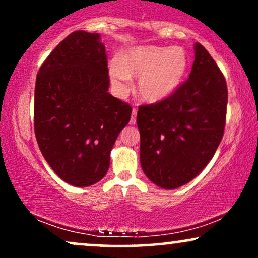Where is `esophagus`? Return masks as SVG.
<instances>
[{
  "mask_svg": "<svg viewBox=\"0 0 258 258\" xmlns=\"http://www.w3.org/2000/svg\"><path fill=\"white\" fill-rule=\"evenodd\" d=\"M136 122H137V109L133 108L132 116H131V120H130V123H131V125H136Z\"/></svg>",
  "mask_w": 258,
  "mask_h": 258,
  "instance_id": "1",
  "label": "esophagus"
}]
</instances>
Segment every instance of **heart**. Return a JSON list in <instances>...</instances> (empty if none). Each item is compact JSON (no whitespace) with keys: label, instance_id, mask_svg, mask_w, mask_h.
I'll return each mask as SVG.
<instances>
[{"label":"heart","instance_id":"obj_1","mask_svg":"<svg viewBox=\"0 0 258 258\" xmlns=\"http://www.w3.org/2000/svg\"><path fill=\"white\" fill-rule=\"evenodd\" d=\"M188 57L182 47L138 46L109 65V76L117 93L128 91L131 78H138L137 93L148 103L172 96L184 79Z\"/></svg>","mask_w":258,"mask_h":258}]
</instances>
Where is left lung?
Listing matches in <instances>:
<instances>
[{
	"mask_svg": "<svg viewBox=\"0 0 258 258\" xmlns=\"http://www.w3.org/2000/svg\"><path fill=\"white\" fill-rule=\"evenodd\" d=\"M190 75L172 96L141 105V165L154 184L164 189L184 185L215 155L226 126V79L205 47L194 44Z\"/></svg>",
	"mask_w": 258,
	"mask_h": 258,
	"instance_id": "obj_1",
	"label": "left lung"
}]
</instances>
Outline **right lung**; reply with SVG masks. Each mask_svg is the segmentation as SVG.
I'll list each match as a JSON object with an SVG mask.
<instances>
[{
    "label": "right lung",
    "instance_id": "add662e5",
    "mask_svg": "<svg viewBox=\"0 0 258 258\" xmlns=\"http://www.w3.org/2000/svg\"><path fill=\"white\" fill-rule=\"evenodd\" d=\"M108 60L99 34L74 31L37 73L34 126L44 160L74 186L99 182L132 108L109 93Z\"/></svg>",
    "mask_w": 258,
    "mask_h": 258
}]
</instances>
